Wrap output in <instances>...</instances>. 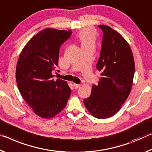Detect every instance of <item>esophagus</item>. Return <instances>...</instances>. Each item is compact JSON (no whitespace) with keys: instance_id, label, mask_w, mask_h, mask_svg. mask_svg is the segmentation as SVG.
<instances>
[{"instance_id":"esophagus-1","label":"esophagus","mask_w":152,"mask_h":152,"mask_svg":"<svg viewBox=\"0 0 152 152\" xmlns=\"http://www.w3.org/2000/svg\"><path fill=\"white\" fill-rule=\"evenodd\" d=\"M73 86L75 87V88L77 89V88H79V87H80L81 86L79 85V84H76V83H73Z\"/></svg>"}]
</instances>
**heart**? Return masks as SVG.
<instances>
[{
	"mask_svg": "<svg viewBox=\"0 0 152 152\" xmlns=\"http://www.w3.org/2000/svg\"><path fill=\"white\" fill-rule=\"evenodd\" d=\"M78 38L82 47L95 46L96 35L92 29H83L78 34Z\"/></svg>",
	"mask_w": 152,
	"mask_h": 152,
	"instance_id": "obj_1",
	"label": "heart"
}]
</instances>
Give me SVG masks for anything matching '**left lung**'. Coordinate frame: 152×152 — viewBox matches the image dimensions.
<instances>
[{
	"mask_svg": "<svg viewBox=\"0 0 152 152\" xmlns=\"http://www.w3.org/2000/svg\"><path fill=\"white\" fill-rule=\"evenodd\" d=\"M98 26L103 39L96 68L102 77L84 104L94 117L108 118L118 113L130 94L135 61L128 42L118 32L106 25Z\"/></svg>",
	"mask_w": 152,
	"mask_h": 152,
	"instance_id": "8db88e82",
	"label": "left lung"
}]
</instances>
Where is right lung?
Returning a JSON list of instances; mask_svg holds the SVG:
<instances>
[{"instance_id": "add662e5", "label": "right lung", "mask_w": 152, "mask_h": 152, "mask_svg": "<svg viewBox=\"0 0 152 152\" xmlns=\"http://www.w3.org/2000/svg\"><path fill=\"white\" fill-rule=\"evenodd\" d=\"M72 31L46 28L29 39L19 54L16 67L19 90L34 113L51 118L63 110L71 95L67 82L52 78L58 65L61 44Z\"/></svg>"}]
</instances>
